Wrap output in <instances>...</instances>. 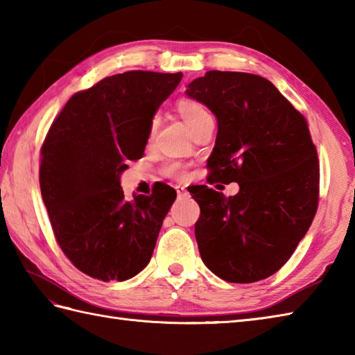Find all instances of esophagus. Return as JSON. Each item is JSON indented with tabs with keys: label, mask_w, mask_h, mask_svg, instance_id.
<instances>
[{
	"label": "esophagus",
	"mask_w": 355,
	"mask_h": 355,
	"mask_svg": "<svg viewBox=\"0 0 355 355\" xmlns=\"http://www.w3.org/2000/svg\"><path fill=\"white\" fill-rule=\"evenodd\" d=\"M175 189H177V195H178V198H182V197H187V195H189V193H187V191L184 189V187H182V186H177Z\"/></svg>",
	"instance_id": "esophagus-1"
}]
</instances>
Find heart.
Returning <instances> with one entry per match:
<instances>
[{
    "instance_id": "b5f03b06",
    "label": "heart",
    "mask_w": 355,
    "mask_h": 355,
    "mask_svg": "<svg viewBox=\"0 0 355 355\" xmlns=\"http://www.w3.org/2000/svg\"><path fill=\"white\" fill-rule=\"evenodd\" d=\"M177 110L180 112V116L183 117V120L186 122V125L191 128V131L193 132L197 128L205 123L206 120L212 119L209 114V111L202 107V105L197 101H192V99H182L178 101L177 103ZM168 171L169 173H172V175H175L178 178H184L186 172L183 169V166H180L177 163H173L171 166H168Z\"/></svg>"
}]
</instances>
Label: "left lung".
I'll list each match as a JSON object with an SVG mask.
<instances>
[{"mask_svg":"<svg viewBox=\"0 0 355 355\" xmlns=\"http://www.w3.org/2000/svg\"><path fill=\"white\" fill-rule=\"evenodd\" d=\"M186 96L216 117L210 180L239 184L229 198L207 186L191 192L201 209V259L227 282L261 281L290 259L318 210L319 160L306 120L250 73L207 71Z\"/></svg>","mask_w":355,"mask_h":355,"instance_id":"1","label":"left lung"}]
</instances>
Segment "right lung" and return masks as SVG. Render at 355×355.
<instances>
[{
	"label": "right lung",
	"instance_id": "obj_1",
	"mask_svg": "<svg viewBox=\"0 0 355 355\" xmlns=\"http://www.w3.org/2000/svg\"><path fill=\"white\" fill-rule=\"evenodd\" d=\"M183 73L126 71L74 94L41 148L40 184L58 244L99 281H126L145 268L177 198L162 184L126 200L120 175L143 155L153 119Z\"/></svg>",
	"mask_w": 355,
	"mask_h": 355
}]
</instances>
